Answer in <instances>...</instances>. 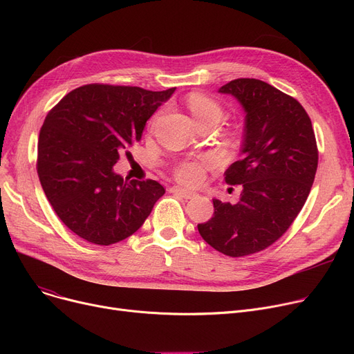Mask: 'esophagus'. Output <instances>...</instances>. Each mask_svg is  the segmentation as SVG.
<instances>
[{"label":"esophagus","instance_id":"1","mask_svg":"<svg viewBox=\"0 0 354 354\" xmlns=\"http://www.w3.org/2000/svg\"><path fill=\"white\" fill-rule=\"evenodd\" d=\"M171 192H172V194H176V195H179V196H182V198H185V199H192V198H196V196H198L196 192L182 189V188H179V187H174V188L171 189Z\"/></svg>","mask_w":354,"mask_h":354}]
</instances>
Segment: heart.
Listing matches in <instances>:
<instances>
[{"instance_id": "heart-1", "label": "heart", "mask_w": 354, "mask_h": 354, "mask_svg": "<svg viewBox=\"0 0 354 354\" xmlns=\"http://www.w3.org/2000/svg\"><path fill=\"white\" fill-rule=\"evenodd\" d=\"M187 106L198 124L205 122H215L222 118L221 104L202 93H191L187 99ZM203 162H182L175 167V176L178 180L187 185H196L201 182L203 175Z\"/></svg>"}]
</instances>
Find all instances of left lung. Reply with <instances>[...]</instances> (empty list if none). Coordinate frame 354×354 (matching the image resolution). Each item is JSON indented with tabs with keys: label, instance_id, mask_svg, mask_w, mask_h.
I'll list each match as a JSON object with an SVG mask.
<instances>
[{
	"label": "left lung",
	"instance_id": "1",
	"mask_svg": "<svg viewBox=\"0 0 354 354\" xmlns=\"http://www.w3.org/2000/svg\"><path fill=\"white\" fill-rule=\"evenodd\" d=\"M245 110L243 158L225 182L243 185L236 203L214 199V216L198 224L201 236L228 257L268 248L283 236L307 201L319 149L304 107L257 79H236L219 88Z\"/></svg>",
	"mask_w": 354,
	"mask_h": 354
}]
</instances>
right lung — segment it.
<instances>
[{
  "label": "right lung",
  "mask_w": 354,
  "mask_h": 354,
  "mask_svg": "<svg viewBox=\"0 0 354 354\" xmlns=\"http://www.w3.org/2000/svg\"><path fill=\"white\" fill-rule=\"evenodd\" d=\"M174 91L93 83L48 111L37 174L54 212L87 243L111 245L135 234L165 194L159 182L123 179L113 166Z\"/></svg>",
  "instance_id": "1"
}]
</instances>
